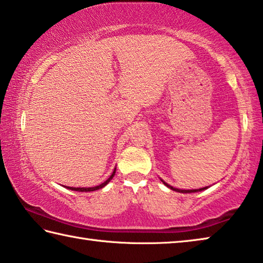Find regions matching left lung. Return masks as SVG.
Instances as JSON below:
<instances>
[{"instance_id":"obj_1","label":"left lung","mask_w":263,"mask_h":263,"mask_svg":"<svg viewBox=\"0 0 263 263\" xmlns=\"http://www.w3.org/2000/svg\"><path fill=\"white\" fill-rule=\"evenodd\" d=\"M163 182V181H162ZM164 184H166L168 188H171L172 190H175V191H177V193H183V194H189V193H197V191H201V190H204V189H206V188H201V189H193V190H181V189H176V188H173L172 185H169V184H167L166 182H163Z\"/></svg>"}]
</instances>
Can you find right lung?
Wrapping results in <instances>:
<instances>
[{"mask_svg":"<svg viewBox=\"0 0 263 263\" xmlns=\"http://www.w3.org/2000/svg\"><path fill=\"white\" fill-rule=\"evenodd\" d=\"M115 173H116V168H115L114 173H112V174H111V176L109 177L108 180H106L105 182H103V183L100 184V185L92 186V188H72V186H67V188H68V189H70V190H74V191H94V190H97V189H101V188H103L104 185L108 184L111 180H112V177H114V175H115Z\"/></svg>","mask_w":263,"mask_h":263,"instance_id":"obj_1","label":"right lung"}]
</instances>
